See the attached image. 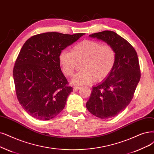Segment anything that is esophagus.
I'll use <instances>...</instances> for the list:
<instances>
[{
	"label": "esophagus",
	"instance_id": "obj_1",
	"mask_svg": "<svg viewBox=\"0 0 154 154\" xmlns=\"http://www.w3.org/2000/svg\"><path fill=\"white\" fill-rule=\"evenodd\" d=\"M80 88H81V87H79V86H73V91L74 92H75V91H77Z\"/></svg>",
	"mask_w": 154,
	"mask_h": 154
}]
</instances>
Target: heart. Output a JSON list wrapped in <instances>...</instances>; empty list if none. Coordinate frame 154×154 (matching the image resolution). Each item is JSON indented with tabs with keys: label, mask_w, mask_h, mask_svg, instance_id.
I'll list each match as a JSON object with an SVG mask.
<instances>
[{
	"label": "heart",
	"mask_w": 154,
	"mask_h": 154,
	"mask_svg": "<svg viewBox=\"0 0 154 154\" xmlns=\"http://www.w3.org/2000/svg\"><path fill=\"white\" fill-rule=\"evenodd\" d=\"M59 62L66 77H72L78 63H82V71L73 77L72 82L78 85L89 84L95 79L103 81L110 75L116 65V53L110 44L86 39L74 45L71 52L62 51Z\"/></svg>",
	"instance_id": "heart-1"
}]
</instances>
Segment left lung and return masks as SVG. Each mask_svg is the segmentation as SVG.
<instances>
[{
  "mask_svg": "<svg viewBox=\"0 0 154 154\" xmlns=\"http://www.w3.org/2000/svg\"><path fill=\"white\" fill-rule=\"evenodd\" d=\"M111 45L116 53L114 68L106 80L93 88L86 108L100 119L115 117L131 101L141 73L136 51L126 39L113 31L89 35Z\"/></svg>",
  "mask_w": 154,
  "mask_h": 154,
  "instance_id": "left-lung-1",
  "label": "left lung"
}]
</instances>
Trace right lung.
<instances>
[{
  "instance_id": "right-lung-1",
  "label": "right lung",
  "mask_w": 154,
  "mask_h": 154,
  "mask_svg": "<svg viewBox=\"0 0 154 154\" xmlns=\"http://www.w3.org/2000/svg\"><path fill=\"white\" fill-rule=\"evenodd\" d=\"M85 33L37 34L23 45L13 68L19 103L32 117L48 121L64 109L73 91L62 73L59 55Z\"/></svg>"
}]
</instances>
